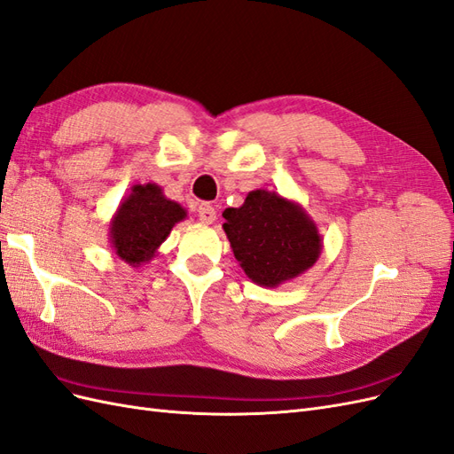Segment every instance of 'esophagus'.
<instances>
[{"mask_svg":"<svg viewBox=\"0 0 454 454\" xmlns=\"http://www.w3.org/2000/svg\"><path fill=\"white\" fill-rule=\"evenodd\" d=\"M199 219H200L202 223H206V225L214 223V222H215V210H214V206L208 204V202H200V204H199Z\"/></svg>","mask_w":454,"mask_h":454,"instance_id":"obj_1","label":"esophagus"}]
</instances>
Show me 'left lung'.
I'll list each match as a JSON object with an SVG mask.
<instances>
[{"label":"left lung","mask_w":454,"mask_h":454,"mask_svg":"<svg viewBox=\"0 0 454 454\" xmlns=\"http://www.w3.org/2000/svg\"><path fill=\"white\" fill-rule=\"evenodd\" d=\"M232 254L252 282L263 287L301 277L322 254V237L303 206L274 191H250L240 208L223 212Z\"/></svg>","instance_id":"left-lung-1"}]
</instances>
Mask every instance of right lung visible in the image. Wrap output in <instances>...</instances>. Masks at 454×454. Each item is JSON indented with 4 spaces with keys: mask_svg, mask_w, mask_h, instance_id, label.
<instances>
[{
    "mask_svg": "<svg viewBox=\"0 0 454 454\" xmlns=\"http://www.w3.org/2000/svg\"><path fill=\"white\" fill-rule=\"evenodd\" d=\"M185 217L184 206L164 197L157 184L134 185L109 222L114 254L130 267L149 263L172 227Z\"/></svg>",
    "mask_w": 454,
    "mask_h": 454,
    "instance_id": "1",
    "label": "right lung"
}]
</instances>
